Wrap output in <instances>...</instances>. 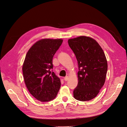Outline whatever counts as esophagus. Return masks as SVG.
Instances as JSON below:
<instances>
[{
    "label": "esophagus",
    "mask_w": 127,
    "mask_h": 127,
    "mask_svg": "<svg viewBox=\"0 0 127 127\" xmlns=\"http://www.w3.org/2000/svg\"><path fill=\"white\" fill-rule=\"evenodd\" d=\"M68 80V76H66L64 78V80L65 81H67Z\"/></svg>",
    "instance_id": "1"
}]
</instances>
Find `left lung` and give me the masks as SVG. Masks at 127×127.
Wrapping results in <instances>:
<instances>
[{
	"mask_svg": "<svg viewBox=\"0 0 127 127\" xmlns=\"http://www.w3.org/2000/svg\"><path fill=\"white\" fill-rule=\"evenodd\" d=\"M78 65V83L73 91L74 97L80 101L95 97L106 79L107 62L99 44L92 38L80 36L68 40Z\"/></svg>",
	"mask_w": 127,
	"mask_h": 127,
	"instance_id": "left-lung-1",
	"label": "left lung"
}]
</instances>
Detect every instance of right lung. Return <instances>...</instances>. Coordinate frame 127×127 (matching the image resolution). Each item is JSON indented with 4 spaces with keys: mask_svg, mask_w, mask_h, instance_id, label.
Listing matches in <instances>:
<instances>
[{
    "mask_svg": "<svg viewBox=\"0 0 127 127\" xmlns=\"http://www.w3.org/2000/svg\"><path fill=\"white\" fill-rule=\"evenodd\" d=\"M62 42L61 39L40 40L26 55L22 67L25 83L31 94L41 102L53 100L60 90L61 84L52 70V59Z\"/></svg>",
    "mask_w": 127,
    "mask_h": 127,
    "instance_id": "add662e5",
    "label": "right lung"
}]
</instances>
